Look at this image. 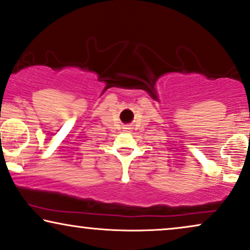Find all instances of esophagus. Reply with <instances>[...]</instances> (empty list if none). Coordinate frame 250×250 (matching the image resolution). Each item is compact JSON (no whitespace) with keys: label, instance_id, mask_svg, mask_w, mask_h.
Here are the masks:
<instances>
[{"label":"esophagus","instance_id":"1","mask_svg":"<svg viewBox=\"0 0 250 250\" xmlns=\"http://www.w3.org/2000/svg\"><path fill=\"white\" fill-rule=\"evenodd\" d=\"M131 127H125V129H129Z\"/></svg>","mask_w":250,"mask_h":250}]
</instances>
